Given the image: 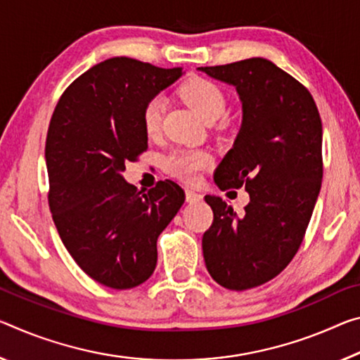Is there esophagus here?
Wrapping results in <instances>:
<instances>
[{
	"label": "esophagus",
	"mask_w": 360,
	"mask_h": 360,
	"mask_svg": "<svg viewBox=\"0 0 360 360\" xmlns=\"http://www.w3.org/2000/svg\"><path fill=\"white\" fill-rule=\"evenodd\" d=\"M186 200L187 203H200L203 200V195L193 191H186Z\"/></svg>",
	"instance_id": "1"
}]
</instances>
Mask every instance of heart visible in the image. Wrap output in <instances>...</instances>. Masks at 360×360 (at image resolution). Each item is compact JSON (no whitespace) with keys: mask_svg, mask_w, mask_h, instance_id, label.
<instances>
[{"mask_svg":"<svg viewBox=\"0 0 360 360\" xmlns=\"http://www.w3.org/2000/svg\"><path fill=\"white\" fill-rule=\"evenodd\" d=\"M181 96L203 120L219 118L226 110V94L218 84L207 78H191L181 86ZM165 112V99L153 96L142 108V127L149 136H155ZM213 165V155L203 149H182L171 153L165 160L169 174L184 182H197L200 173Z\"/></svg>","mask_w":360,"mask_h":360,"instance_id":"b5f03b06","label":"heart"}]
</instances>
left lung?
<instances>
[{"mask_svg": "<svg viewBox=\"0 0 360 360\" xmlns=\"http://www.w3.org/2000/svg\"><path fill=\"white\" fill-rule=\"evenodd\" d=\"M198 70L236 88L242 102L214 184L245 186L250 203L238 216L221 197H205L214 219L202 238L213 281L242 292L281 274L303 242L322 184V122L309 91L262 57Z\"/></svg>", "mask_w": 360, "mask_h": 360, "instance_id": "obj_1", "label": "left lung"}]
</instances>
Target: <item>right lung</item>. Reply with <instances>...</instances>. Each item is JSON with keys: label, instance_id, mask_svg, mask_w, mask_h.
I'll return each mask as SVG.
<instances>
[{"label": "right lung", "instance_id": "add662e5", "mask_svg": "<svg viewBox=\"0 0 360 360\" xmlns=\"http://www.w3.org/2000/svg\"><path fill=\"white\" fill-rule=\"evenodd\" d=\"M182 75L113 57L79 75L51 118L44 158L54 224L77 264L105 287L134 288L152 276L157 238L186 200L173 181L144 193L122 174L147 149L146 102Z\"/></svg>", "mask_w": 360, "mask_h": 360}]
</instances>
